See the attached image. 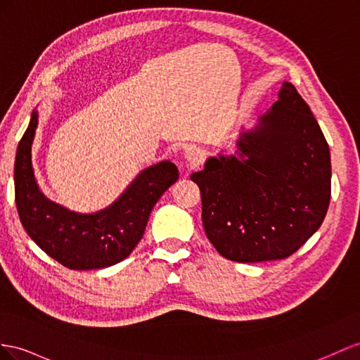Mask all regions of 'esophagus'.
<instances>
[{"label":"esophagus","mask_w":360,"mask_h":360,"mask_svg":"<svg viewBox=\"0 0 360 360\" xmlns=\"http://www.w3.org/2000/svg\"><path fill=\"white\" fill-rule=\"evenodd\" d=\"M184 156H186L187 162L191 165V167H196L205 158L204 150L200 149L196 144H187L186 149H184Z\"/></svg>","instance_id":"esophagus-1"}]
</instances>
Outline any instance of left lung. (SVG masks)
I'll list each match as a JSON object with an SVG mask.
<instances>
[{
	"instance_id": "1",
	"label": "left lung",
	"mask_w": 360,
	"mask_h": 360,
	"mask_svg": "<svg viewBox=\"0 0 360 360\" xmlns=\"http://www.w3.org/2000/svg\"><path fill=\"white\" fill-rule=\"evenodd\" d=\"M237 155L193 173L202 222L217 252L238 263L281 260L318 231L331 195L330 149L306 101L289 82Z\"/></svg>"
}]
</instances>
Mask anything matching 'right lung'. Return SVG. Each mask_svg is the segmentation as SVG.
<instances>
[{
    "label": "right lung",
    "instance_id": "right-lung-1",
    "mask_svg": "<svg viewBox=\"0 0 360 360\" xmlns=\"http://www.w3.org/2000/svg\"><path fill=\"white\" fill-rule=\"evenodd\" d=\"M36 127L38 112L33 110L15 158V202L27 234L68 269H101L124 260L141 240L156 202L178 181V167L161 161L144 169L108 208L92 214L75 213L45 198L34 179Z\"/></svg>",
    "mask_w": 360,
    "mask_h": 360
}]
</instances>
